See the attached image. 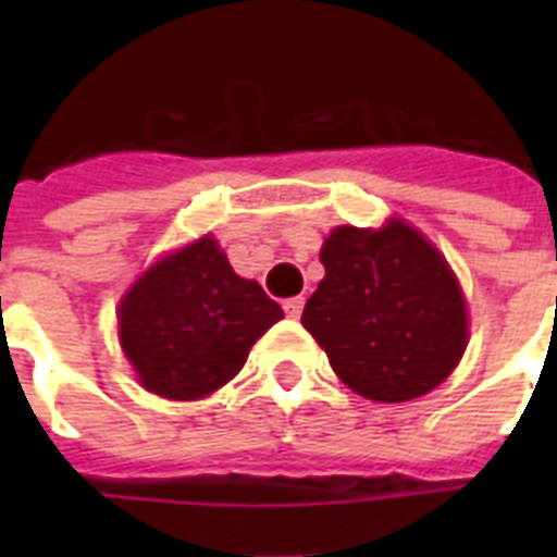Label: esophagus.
<instances>
[{
  "label": "esophagus",
  "instance_id": "esophagus-1",
  "mask_svg": "<svg viewBox=\"0 0 557 557\" xmlns=\"http://www.w3.org/2000/svg\"><path fill=\"white\" fill-rule=\"evenodd\" d=\"M283 309H286V314L288 318H300V312H304V297H292V300H286V304H283Z\"/></svg>",
  "mask_w": 557,
  "mask_h": 557
}]
</instances>
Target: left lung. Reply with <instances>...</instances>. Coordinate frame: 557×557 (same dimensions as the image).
Returning a JSON list of instances; mask_svg holds the SVG:
<instances>
[{"label":"left lung","instance_id":"1","mask_svg":"<svg viewBox=\"0 0 557 557\" xmlns=\"http://www.w3.org/2000/svg\"><path fill=\"white\" fill-rule=\"evenodd\" d=\"M326 277L304 309L306 330L349 389L410 401L448 379L468 344V309L433 243L401 219L335 227L321 248Z\"/></svg>","mask_w":557,"mask_h":557}]
</instances>
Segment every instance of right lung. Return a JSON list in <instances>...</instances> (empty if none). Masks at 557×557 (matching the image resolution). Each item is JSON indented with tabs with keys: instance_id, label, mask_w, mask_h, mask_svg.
I'll use <instances>...</instances> for the list:
<instances>
[{
	"instance_id": "add662e5",
	"label": "right lung",
	"mask_w": 557,
	"mask_h": 557,
	"mask_svg": "<svg viewBox=\"0 0 557 557\" xmlns=\"http://www.w3.org/2000/svg\"><path fill=\"white\" fill-rule=\"evenodd\" d=\"M280 318L260 283L239 277L205 234L144 271L117 306V335L141 387L193 401L234 379Z\"/></svg>"
}]
</instances>
